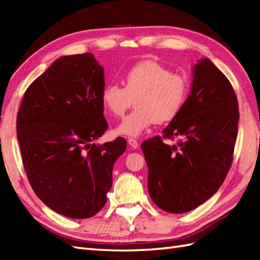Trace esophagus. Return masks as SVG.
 Masks as SVG:
<instances>
[{
    "label": "esophagus",
    "mask_w": 260,
    "mask_h": 260,
    "mask_svg": "<svg viewBox=\"0 0 260 260\" xmlns=\"http://www.w3.org/2000/svg\"><path fill=\"white\" fill-rule=\"evenodd\" d=\"M128 144L131 147H133V148L139 147V142H137L135 139H128Z\"/></svg>",
    "instance_id": "34e87169"
}]
</instances>
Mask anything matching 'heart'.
Segmentation results:
<instances>
[{
  "instance_id": "obj_1",
  "label": "heart",
  "mask_w": 260,
  "mask_h": 260,
  "mask_svg": "<svg viewBox=\"0 0 260 260\" xmlns=\"http://www.w3.org/2000/svg\"><path fill=\"white\" fill-rule=\"evenodd\" d=\"M124 87L107 85L102 92L105 110L121 117L133 101L134 112L116 128V134L140 136L156 121L168 123L183 108L189 95V81L185 76L171 73L169 68L154 60H143L131 67L123 77Z\"/></svg>"
}]
</instances>
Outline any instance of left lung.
I'll return each instance as SVG.
<instances>
[{"label":"left lung","instance_id":"obj_1","mask_svg":"<svg viewBox=\"0 0 260 260\" xmlns=\"http://www.w3.org/2000/svg\"><path fill=\"white\" fill-rule=\"evenodd\" d=\"M239 108L234 88L208 58L193 67L190 95L163 136L142 143L153 202L170 213L196 209L219 190L233 163ZM176 136L178 145L164 139Z\"/></svg>","mask_w":260,"mask_h":260}]
</instances>
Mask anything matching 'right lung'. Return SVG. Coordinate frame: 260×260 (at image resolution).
<instances>
[{
    "instance_id": "add662e5",
    "label": "right lung",
    "mask_w": 260,
    "mask_h": 260,
    "mask_svg": "<svg viewBox=\"0 0 260 260\" xmlns=\"http://www.w3.org/2000/svg\"><path fill=\"white\" fill-rule=\"evenodd\" d=\"M104 68L90 52L57 59L27 88L16 117L25 173L38 198L60 214L86 219L101 211L123 137L92 144L108 128Z\"/></svg>"
}]
</instances>
